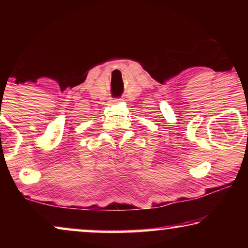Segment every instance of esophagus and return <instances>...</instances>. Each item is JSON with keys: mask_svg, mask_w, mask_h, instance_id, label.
Here are the masks:
<instances>
[{"mask_svg": "<svg viewBox=\"0 0 248 248\" xmlns=\"http://www.w3.org/2000/svg\"><path fill=\"white\" fill-rule=\"evenodd\" d=\"M121 100H122V99H115L114 101H115V103H118V101H121Z\"/></svg>", "mask_w": 248, "mask_h": 248, "instance_id": "esophagus-1", "label": "esophagus"}]
</instances>
